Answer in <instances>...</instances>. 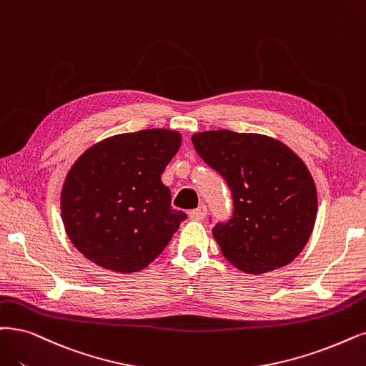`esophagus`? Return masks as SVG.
Instances as JSON below:
<instances>
[{
	"instance_id": "1",
	"label": "esophagus",
	"mask_w": 366,
	"mask_h": 366,
	"mask_svg": "<svg viewBox=\"0 0 366 366\" xmlns=\"http://www.w3.org/2000/svg\"><path fill=\"white\" fill-rule=\"evenodd\" d=\"M188 215H190V219H193V220H204L207 215V207L200 205L199 208L192 209L190 212H188Z\"/></svg>"
}]
</instances>
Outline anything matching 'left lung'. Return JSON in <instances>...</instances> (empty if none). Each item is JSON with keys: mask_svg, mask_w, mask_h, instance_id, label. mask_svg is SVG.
<instances>
[{"mask_svg": "<svg viewBox=\"0 0 366 366\" xmlns=\"http://www.w3.org/2000/svg\"><path fill=\"white\" fill-rule=\"evenodd\" d=\"M192 142L232 193V217L212 227L224 258L250 274L294 261L312 234L318 208L305 162L288 146L259 134L205 131Z\"/></svg>", "mask_w": 366, "mask_h": 366, "instance_id": "left-lung-1", "label": "left lung"}]
</instances>
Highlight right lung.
Here are the masks:
<instances>
[{"label":"right lung","instance_id":"1","mask_svg":"<svg viewBox=\"0 0 366 366\" xmlns=\"http://www.w3.org/2000/svg\"><path fill=\"white\" fill-rule=\"evenodd\" d=\"M181 142L176 131L143 129L114 135L78 158L63 185L61 219L87 259L135 273L166 249L187 219L161 182Z\"/></svg>","mask_w":366,"mask_h":366}]
</instances>
